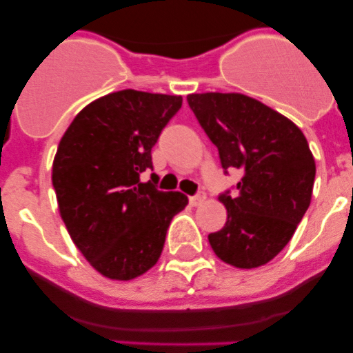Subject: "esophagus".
<instances>
[{
  "label": "esophagus",
  "mask_w": 353,
  "mask_h": 353,
  "mask_svg": "<svg viewBox=\"0 0 353 353\" xmlns=\"http://www.w3.org/2000/svg\"><path fill=\"white\" fill-rule=\"evenodd\" d=\"M205 199H206L205 193H198V194H194V196L190 198V203H191V205H193V206H199L203 201H205Z\"/></svg>",
  "instance_id": "obj_1"
}]
</instances>
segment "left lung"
<instances>
[{
	"mask_svg": "<svg viewBox=\"0 0 353 353\" xmlns=\"http://www.w3.org/2000/svg\"><path fill=\"white\" fill-rule=\"evenodd\" d=\"M188 104L219 148L223 170L243 172L236 196H219L227 222L210 234V245L236 268L266 265L311 205L316 163L307 140L288 117L248 95L191 94Z\"/></svg>",
	"mask_w": 353,
	"mask_h": 353,
	"instance_id": "obj_1",
	"label": "left lung"
}]
</instances>
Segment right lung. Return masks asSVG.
<instances>
[{"instance_id": "add662e5", "label": "right lung", "mask_w": 353, "mask_h": 353, "mask_svg": "<svg viewBox=\"0 0 353 353\" xmlns=\"http://www.w3.org/2000/svg\"><path fill=\"white\" fill-rule=\"evenodd\" d=\"M181 95L119 90L77 114L58 145L52 186L74 245L101 275L133 280L159 261L170 220L188 205L140 176Z\"/></svg>"}]
</instances>
